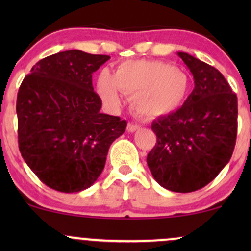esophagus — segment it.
Masks as SVG:
<instances>
[{
    "instance_id": "esophagus-1",
    "label": "esophagus",
    "mask_w": 251,
    "mask_h": 251,
    "mask_svg": "<svg viewBox=\"0 0 251 251\" xmlns=\"http://www.w3.org/2000/svg\"><path fill=\"white\" fill-rule=\"evenodd\" d=\"M139 128H140V126L137 125V124H133V123L127 124V131L128 132H135V131H138Z\"/></svg>"
}]
</instances>
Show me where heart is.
<instances>
[{
  "instance_id": "heart-1",
  "label": "heart",
  "mask_w": 251,
  "mask_h": 251,
  "mask_svg": "<svg viewBox=\"0 0 251 251\" xmlns=\"http://www.w3.org/2000/svg\"><path fill=\"white\" fill-rule=\"evenodd\" d=\"M186 72L158 60H127L120 63L113 75L102 72L98 77V93L111 108L122 105L123 93L131 96V106L149 119L174 113L185 102L190 92Z\"/></svg>"
}]
</instances>
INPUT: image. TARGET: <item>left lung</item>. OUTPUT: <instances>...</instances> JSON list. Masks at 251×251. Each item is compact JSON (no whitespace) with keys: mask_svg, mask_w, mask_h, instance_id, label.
<instances>
[{"mask_svg":"<svg viewBox=\"0 0 251 251\" xmlns=\"http://www.w3.org/2000/svg\"><path fill=\"white\" fill-rule=\"evenodd\" d=\"M178 56L194 75L195 88L180 108L152 123L157 143L146 160L159 185L185 194L208 185L229 163L238 109L220 71L188 53Z\"/></svg>","mask_w":251,"mask_h":251,"instance_id":"1","label":"left lung"}]
</instances>
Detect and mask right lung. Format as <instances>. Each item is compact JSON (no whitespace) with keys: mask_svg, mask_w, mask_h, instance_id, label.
Segmentation results:
<instances>
[{"mask_svg":"<svg viewBox=\"0 0 251 251\" xmlns=\"http://www.w3.org/2000/svg\"><path fill=\"white\" fill-rule=\"evenodd\" d=\"M109 59L73 50L40 60L19 88L17 135L22 158L60 192L89 188L105 168L126 120L100 112L92 74Z\"/></svg>","mask_w":251,"mask_h":251,"instance_id":"right-lung-1","label":"right lung"}]
</instances>
